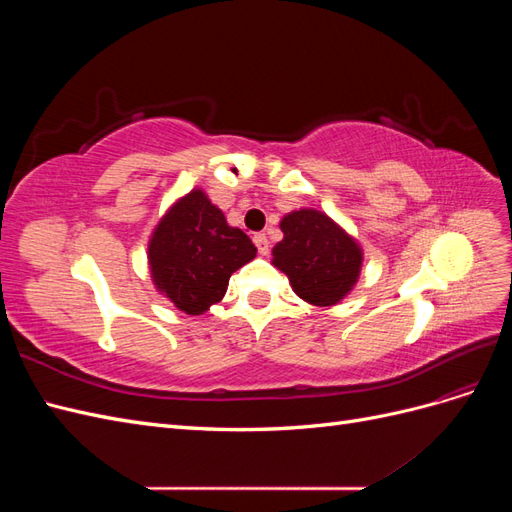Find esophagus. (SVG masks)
I'll return each mask as SVG.
<instances>
[{
    "mask_svg": "<svg viewBox=\"0 0 512 512\" xmlns=\"http://www.w3.org/2000/svg\"><path fill=\"white\" fill-rule=\"evenodd\" d=\"M254 245H256L258 254H262V256L269 254V241H267L265 235H262V232H256V235H254Z\"/></svg>",
    "mask_w": 512,
    "mask_h": 512,
    "instance_id": "34e87169",
    "label": "esophagus"
}]
</instances>
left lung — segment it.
Returning a JSON list of instances; mask_svg holds the SVG:
<instances>
[{
	"label": "left lung",
	"mask_w": 512,
	"mask_h": 512,
	"mask_svg": "<svg viewBox=\"0 0 512 512\" xmlns=\"http://www.w3.org/2000/svg\"><path fill=\"white\" fill-rule=\"evenodd\" d=\"M284 239L273 247V265L282 269L301 299L335 305L359 280L361 250L327 215L303 209L282 220Z\"/></svg>",
	"instance_id": "8db88e82"
}]
</instances>
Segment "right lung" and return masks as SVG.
<instances>
[{
	"label": "right lung",
	"mask_w": 512,
	"mask_h": 512,
	"mask_svg": "<svg viewBox=\"0 0 512 512\" xmlns=\"http://www.w3.org/2000/svg\"><path fill=\"white\" fill-rule=\"evenodd\" d=\"M256 256L252 239L194 190L168 211L149 243L156 286L181 312L198 316L222 301L230 275Z\"/></svg>",
	"instance_id": "add662e5"
}]
</instances>
